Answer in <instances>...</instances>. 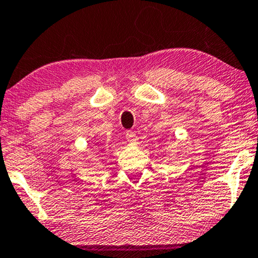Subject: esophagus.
<instances>
[{
  "instance_id": "obj_1",
  "label": "esophagus",
  "mask_w": 258,
  "mask_h": 258,
  "mask_svg": "<svg viewBox=\"0 0 258 258\" xmlns=\"http://www.w3.org/2000/svg\"><path fill=\"white\" fill-rule=\"evenodd\" d=\"M125 138H126V140H128V143L132 144V145H137L138 141H139L138 135L135 134L134 132H126Z\"/></svg>"
}]
</instances>
